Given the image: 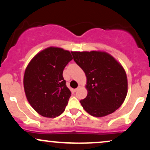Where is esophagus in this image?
<instances>
[{
	"label": "esophagus",
	"mask_w": 150,
	"mask_h": 150,
	"mask_svg": "<svg viewBox=\"0 0 150 150\" xmlns=\"http://www.w3.org/2000/svg\"><path fill=\"white\" fill-rule=\"evenodd\" d=\"M80 86H78V87H77V89H74V91H75V92H77V90H78L79 89H80Z\"/></svg>",
	"instance_id": "34e87169"
}]
</instances>
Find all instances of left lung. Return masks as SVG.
<instances>
[{
	"instance_id": "1",
	"label": "left lung",
	"mask_w": 150,
	"mask_h": 150,
	"mask_svg": "<svg viewBox=\"0 0 150 150\" xmlns=\"http://www.w3.org/2000/svg\"><path fill=\"white\" fill-rule=\"evenodd\" d=\"M72 54L87 77V95L80 101L85 111L103 117L116 111L128 93V79L122 65L106 51H72Z\"/></svg>"
}]
</instances>
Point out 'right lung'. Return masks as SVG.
<instances>
[{"mask_svg":"<svg viewBox=\"0 0 150 150\" xmlns=\"http://www.w3.org/2000/svg\"><path fill=\"white\" fill-rule=\"evenodd\" d=\"M72 59L68 50L50 46L37 53L27 65L23 79L25 95L41 116L52 118L65 111L71 92L63 71Z\"/></svg>","mask_w":150,"mask_h":150,"instance_id":"1","label":"right lung"}]
</instances>
